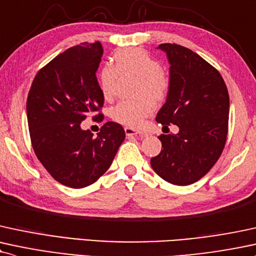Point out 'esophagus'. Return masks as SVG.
<instances>
[{"label":"esophagus","mask_w":256,"mask_h":256,"mask_svg":"<svg viewBox=\"0 0 256 256\" xmlns=\"http://www.w3.org/2000/svg\"><path fill=\"white\" fill-rule=\"evenodd\" d=\"M125 134H126V136H128V137H131V136H144L143 132L134 130V128H125Z\"/></svg>","instance_id":"obj_1"}]
</instances>
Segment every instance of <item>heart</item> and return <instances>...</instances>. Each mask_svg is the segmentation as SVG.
I'll return each instance as SVG.
<instances>
[{"mask_svg": "<svg viewBox=\"0 0 256 256\" xmlns=\"http://www.w3.org/2000/svg\"><path fill=\"white\" fill-rule=\"evenodd\" d=\"M118 71L131 72L140 76L137 88L138 96L149 98L154 104L164 100L169 90L168 78L161 72V66L149 54L140 48L122 50L116 54L114 68L106 66L100 72V86L104 96L110 98L114 95ZM147 98L138 101H122L112 110V118L128 126H138L152 112V104Z\"/></svg>", "mask_w": 256, "mask_h": 256, "instance_id": "heart-1", "label": "heart"}]
</instances>
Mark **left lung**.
Returning a JSON list of instances; mask_svg holds the SVG:
<instances>
[{"label": "left lung", "instance_id": "8db88e82", "mask_svg": "<svg viewBox=\"0 0 256 256\" xmlns=\"http://www.w3.org/2000/svg\"><path fill=\"white\" fill-rule=\"evenodd\" d=\"M158 48L169 63V90L156 122L176 125L178 132L158 137L163 149L150 164L167 182L186 186L204 176L223 152L229 94L220 74L196 52L176 44Z\"/></svg>", "mask_w": 256, "mask_h": 256}]
</instances>
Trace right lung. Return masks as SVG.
Segmentation results:
<instances>
[{"label": "right lung", "mask_w": 256, "mask_h": 256, "mask_svg": "<svg viewBox=\"0 0 256 256\" xmlns=\"http://www.w3.org/2000/svg\"><path fill=\"white\" fill-rule=\"evenodd\" d=\"M102 54L98 42L68 48L36 74L27 98L36 158L54 180L72 188L87 187L106 173L125 140L124 128L114 122H106L96 137L81 128L104 106L96 78Z\"/></svg>", "instance_id": "1"}]
</instances>
